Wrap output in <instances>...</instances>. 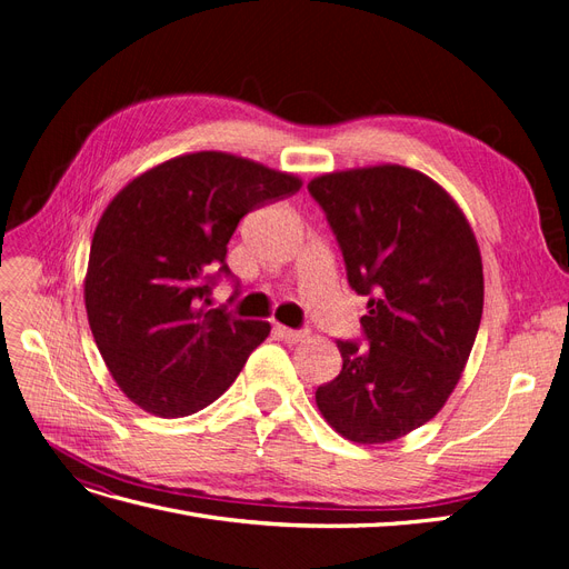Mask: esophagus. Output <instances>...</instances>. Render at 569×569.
I'll use <instances>...</instances> for the list:
<instances>
[{
  "mask_svg": "<svg viewBox=\"0 0 569 569\" xmlns=\"http://www.w3.org/2000/svg\"><path fill=\"white\" fill-rule=\"evenodd\" d=\"M274 335H278L280 339H284L287 343H299V341H303V339L308 337L306 332H301V330H289V327H284V325L274 327Z\"/></svg>",
  "mask_w": 569,
  "mask_h": 569,
  "instance_id": "34e87169",
  "label": "esophagus"
}]
</instances>
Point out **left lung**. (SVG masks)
<instances>
[{"mask_svg":"<svg viewBox=\"0 0 569 569\" xmlns=\"http://www.w3.org/2000/svg\"><path fill=\"white\" fill-rule=\"evenodd\" d=\"M368 297L366 339L337 341L341 372L316 403L337 435L387 443L432 420L468 366L485 308V272L468 218L446 189L396 163L308 182Z\"/></svg>","mask_w":569,"mask_h":569,"instance_id":"obj_1","label":"left lung"}]
</instances>
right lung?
<instances>
[{
    "label": "right lung",
    "instance_id": "right-lung-1",
    "mask_svg": "<svg viewBox=\"0 0 569 569\" xmlns=\"http://www.w3.org/2000/svg\"><path fill=\"white\" fill-rule=\"evenodd\" d=\"M301 184L234 153L194 151L144 170L109 201L92 237L84 308L132 403L184 418L237 380L270 322L209 308V272L230 274L226 253L239 220Z\"/></svg>",
    "mask_w": 569,
    "mask_h": 569
}]
</instances>
